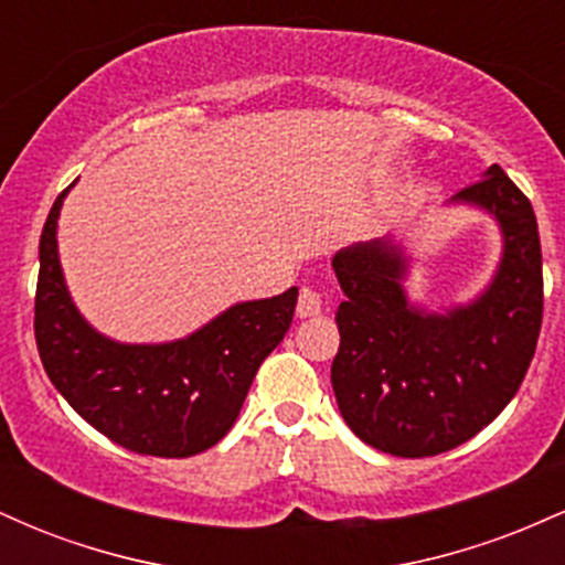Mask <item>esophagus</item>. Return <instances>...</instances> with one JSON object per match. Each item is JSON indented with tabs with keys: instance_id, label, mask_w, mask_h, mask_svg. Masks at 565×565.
Listing matches in <instances>:
<instances>
[{
	"instance_id": "esophagus-1",
	"label": "esophagus",
	"mask_w": 565,
	"mask_h": 565,
	"mask_svg": "<svg viewBox=\"0 0 565 565\" xmlns=\"http://www.w3.org/2000/svg\"><path fill=\"white\" fill-rule=\"evenodd\" d=\"M321 313V295L316 289L305 287L300 291V300H297V316L300 319H310V316H319Z\"/></svg>"
}]
</instances>
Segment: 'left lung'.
<instances>
[{"mask_svg":"<svg viewBox=\"0 0 565 565\" xmlns=\"http://www.w3.org/2000/svg\"><path fill=\"white\" fill-rule=\"evenodd\" d=\"M444 206L494 220L499 260L470 300L430 310L412 302L406 244L395 233L332 257L345 302L337 308V406L350 430L393 457H433L470 440L510 404L542 327V246L531 201L502 167Z\"/></svg>","mask_w":565,"mask_h":565,"instance_id":"1","label":"left lung"}]
</instances>
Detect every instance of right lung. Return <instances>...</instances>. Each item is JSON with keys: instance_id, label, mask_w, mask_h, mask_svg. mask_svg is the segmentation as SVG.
Segmentation results:
<instances>
[{"instance_id": "add662e5", "label": "right lung", "mask_w": 565, "mask_h": 565, "mask_svg": "<svg viewBox=\"0 0 565 565\" xmlns=\"http://www.w3.org/2000/svg\"><path fill=\"white\" fill-rule=\"evenodd\" d=\"M71 188L39 238L34 332L44 372L82 419L129 451H206L236 423L257 369L289 332L300 289L233 302L178 340H114L84 319L63 274L57 220Z\"/></svg>"}]
</instances>
